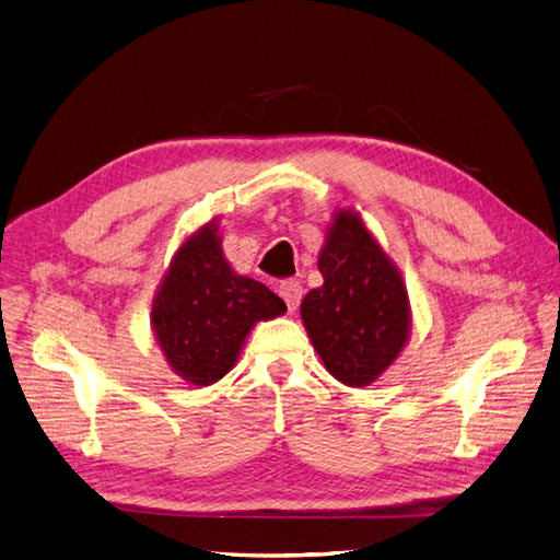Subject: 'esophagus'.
<instances>
[{
	"mask_svg": "<svg viewBox=\"0 0 560 560\" xmlns=\"http://www.w3.org/2000/svg\"><path fill=\"white\" fill-rule=\"evenodd\" d=\"M278 292H280V296L284 299L287 308H290V311H296V308H299L301 296H303V287H301L299 280H284V282H280Z\"/></svg>",
	"mask_w": 560,
	"mask_h": 560,
	"instance_id": "esophagus-1",
	"label": "esophagus"
}]
</instances>
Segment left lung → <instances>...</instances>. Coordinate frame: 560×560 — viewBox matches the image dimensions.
Returning a JSON list of instances; mask_svg holds the SVG:
<instances>
[{
  "mask_svg": "<svg viewBox=\"0 0 560 560\" xmlns=\"http://www.w3.org/2000/svg\"><path fill=\"white\" fill-rule=\"evenodd\" d=\"M317 268L325 282L301 301L313 348L343 385L376 383L411 336V301L401 270L352 208L334 212Z\"/></svg>",
  "mask_w": 560,
  "mask_h": 560,
  "instance_id": "left-lung-1",
  "label": "left lung"
}]
</instances>
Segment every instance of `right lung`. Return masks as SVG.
<instances>
[{
  "instance_id": "1",
  "label": "right lung",
  "mask_w": 560,
  "mask_h": 560,
  "mask_svg": "<svg viewBox=\"0 0 560 560\" xmlns=\"http://www.w3.org/2000/svg\"><path fill=\"white\" fill-rule=\"evenodd\" d=\"M284 313V301L264 282L231 268L219 219H210L186 235L163 273L151 301V331L182 381L208 387L235 366L257 322Z\"/></svg>"
}]
</instances>
